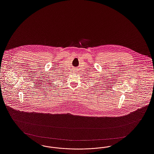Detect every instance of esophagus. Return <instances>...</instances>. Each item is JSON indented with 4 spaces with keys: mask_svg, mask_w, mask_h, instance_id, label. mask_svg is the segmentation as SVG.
<instances>
[{
    "mask_svg": "<svg viewBox=\"0 0 154 154\" xmlns=\"http://www.w3.org/2000/svg\"><path fill=\"white\" fill-rule=\"evenodd\" d=\"M73 71L74 73H76V72H77V70H73Z\"/></svg>",
    "mask_w": 154,
    "mask_h": 154,
    "instance_id": "1",
    "label": "esophagus"
}]
</instances>
